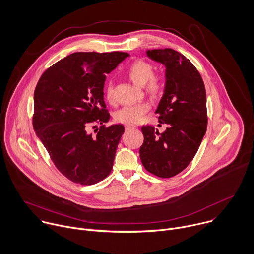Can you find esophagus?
Wrapping results in <instances>:
<instances>
[{
	"label": "esophagus",
	"instance_id": "34e87169",
	"mask_svg": "<svg viewBox=\"0 0 254 254\" xmlns=\"http://www.w3.org/2000/svg\"><path fill=\"white\" fill-rule=\"evenodd\" d=\"M135 127H136L133 126V125H127V126H126V129H127V130H130V129L135 128Z\"/></svg>",
	"mask_w": 254,
	"mask_h": 254
}]
</instances>
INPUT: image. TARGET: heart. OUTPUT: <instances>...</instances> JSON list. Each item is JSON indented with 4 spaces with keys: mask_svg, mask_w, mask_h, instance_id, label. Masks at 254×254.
Masks as SVG:
<instances>
[{
    "mask_svg": "<svg viewBox=\"0 0 254 254\" xmlns=\"http://www.w3.org/2000/svg\"><path fill=\"white\" fill-rule=\"evenodd\" d=\"M129 79L138 86L146 85L147 89L153 95H158L163 90V81L158 76H154V67L152 64L144 60H137L130 64L127 69ZM105 97L108 101L114 100V85L113 82H108L105 86ZM148 101H140L138 103L127 105L116 114V120L123 124L133 125L137 124L150 110Z\"/></svg>",
    "mask_w": 254,
    "mask_h": 254,
    "instance_id": "heart-1",
    "label": "heart"
}]
</instances>
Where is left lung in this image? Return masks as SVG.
I'll use <instances>...</instances> for the list:
<instances>
[{
	"label": "left lung",
	"instance_id": "8db88e82",
	"mask_svg": "<svg viewBox=\"0 0 254 254\" xmlns=\"http://www.w3.org/2000/svg\"><path fill=\"white\" fill-rule=\"evenodd\" d=\"M148 58L165 66L164 93L157 106L165 131L142 127L140 161L150 173L170 178L182 172L195 157L207 129L203 79L184 55L171 48L147 50Z\"/></svg>",
	"mask_w": 254,
	"mask_h": 254
}]
</instances>
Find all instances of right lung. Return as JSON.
<instances>
[{
    "label": "right lung",
    "instance_id": "add662e5",
    "mask_svg": "<svg viewBox=\"0 0 254 254\" xmlns=\"http://www.w3.org/2000/svg\"><path fill=\"white\" fill-rule=\"evenodd\" d=\"M129 54L75 52L48 68L34 92L33 127L56 168L72 182L93 185L112 172L125 127L113 125L103 87ZM102 127L92 136L89 125ZM96 127V126H95Z\"/></svg>",
    "mask_w": 254,
    "mask_h": 254
}]
</instances>
